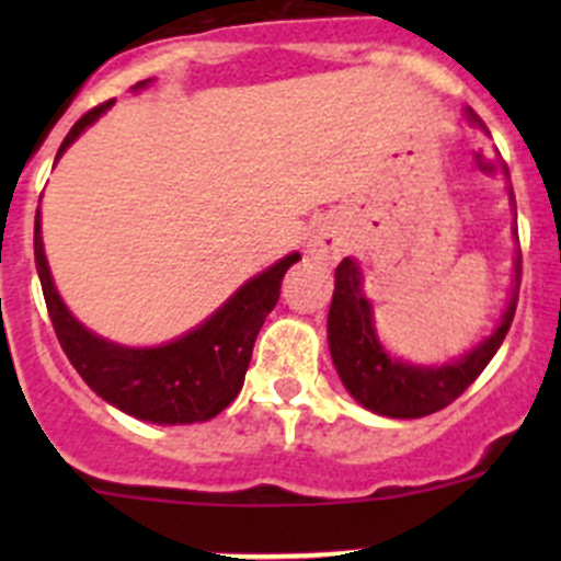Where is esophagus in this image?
Listing matches in <instances>:
<instances>
[{
	"instance_id": "esophagus-1",
	"label": "esophagus",
	"mask_w": 561,
	"mask_h": 561,
	"mask_svg": "<svg viewBox=\"0 0 561 561\" xmlns=\"http://www.w3.org/2000/svg\"><path fill=\"white\" fill-rule=\"evenodd\" d=\"M344 252V239L339 233L336 225L325 222L314 230L312 239H309V254L320 263H336Z\"/></svg>"
}]
</instances>
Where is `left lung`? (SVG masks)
<instances>
[{
    "mask_svg": "<svg viewBox=\"0 0 561 561\" xmlns=\"http://www.w3.org/2000/svg\"><path fill=\"white\" fill-rule=\"evenodd\" d=\"M463 118L472 127L489 133L483 118L472 107L463 111ZM507 197H511V206H516L511 186H507ZM513 236H516V225H513ZM518 285H522V249L513 260L511 296L494 331L480 339L461 358L448 360V364H410L390 355L386 344L380 342L375 328V309L364 296V274L353 257H344L336 268V287H333L331 312H328V350H331L339 380L360 407L375 415L410 421V417L443 410L478 380L480 371L489 366L500 344L505 342L513 314H516Z\"/></svg>",
    "mask_w": 561,
    "mask_h": 561,
    "instance_id": "left-lung-1",
    "label": "left lung"
}]
</instances>
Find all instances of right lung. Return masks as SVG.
<instances>
[{
  "label": "right lung",
  "instance_id": "add662e5",
  "mask_svg": "<svg viewBox=\"0 0 561 561\" xmlns=\"http://www.w3.org/2000/svg\"><path fill=\"white\" fill-rule=\"evenodd\" d=\"M149 83L151 78L135 83L133 89L138 92ZM111 105L113 100H107L83 118H78L76 127L61 140L56 160ZM298 260H301L298 252L276 260L274 265L247 279L201 325L181 333L173 342L157 344V347H127V344L111 342V339L89 331L61 301L43 249L39 208L35 217V265L39 285H43L45 307H48L61 350L76 366L78 375L83 377V382L100 399L138 421L157 423V426L211 421L239 396L249 358H252L254 339H257L265 317L279 301V287L287 268Z\"/></svg>",
  "mask_w": 561,
  "mask_h": 561
}]
</instances>
